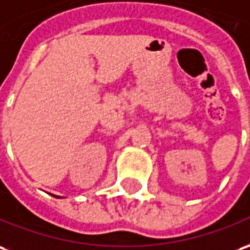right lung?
I'll return each instance as SVG.
<instances>
[{
	"label": "right lung",
	"mask_w": 250,
	"mask_h": 250,
	"mask_svg": "<svg viewBox=\"0 0 250 250\" xmlns=\"http://www.w3.org/2000/svg\"><path fill=\"white\" fill-rule=\"evenodd\" d=\"M52 196H54V198H59V196H55V195H52Z\"/></svg>",
	"instance_id": "add662e5"
}]
</instances>
